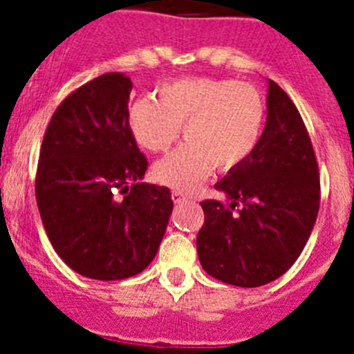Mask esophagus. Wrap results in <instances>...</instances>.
<instances>
[{"label":"esophagus","mask_w":354,"mask_h":354,"mask_svg":"<svg viewBox=\"0 0 354 354\" xmlns=\"http://www.w3.org/2000/svg\"><path fill=\"white\" fill-rule=\"evenodd\" d=\"M186 198H187V195L184 192H180V189H174V192H171V200H174V202H177V204H179V202H184Z\"/></svg>","instance_id":"1"}]
</instances>
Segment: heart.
<instances>
[{
  "label": "heart",
  "mask_w": 354,
  "mask_h": 354,
  "mask_svg": "<svg viewBox=\"0 0 354 354\" xmlns=\"http://www.w3.org/2000/svg\"><path fill=\"white\" fill-rule=\"evenodd\" d=\"M268 120L262 93L253 84L216 77H183L162 84L158 99L142 97L129 108L134 140L149 152H167L184 127V145L161 159L154 177L193 189L211 175L234 171L257 150Z\"/></svg>",
  "instance_id": "heart-1"
}]
</instances>
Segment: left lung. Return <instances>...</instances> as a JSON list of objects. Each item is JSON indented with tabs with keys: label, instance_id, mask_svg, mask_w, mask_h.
<instances>
[{
	"label": "left lung",
	"instance_id": "1",
	"mask_svg": "<svg viewBox=\"0 0 354 354\" xmlns=\"http://www.w3.org/2000/svg\"><path fill=\"white\" fill-rule=\"evenodd\" d=\"M204 200L196 252L205 273L237 287L282 277L310 237L321 200L314 147L298 108L270 80L268 120L252 158Z\"/></svg>",
	"mask_w": 354,
	"mask_h": 354
}]
</instances>
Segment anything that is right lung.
Wrapping results in <instances>:
<instances>
[{
	"label": "right lung",
	"instance_id": "1",
	"mask_svg": "<svg viewBox=\"0 0 354 354\" xmlns=\"http://www.w3.org/2000/svg\"><path fill=\"white\" fill-rule=\"evenodd\" d=\"M131 88L126 74L108 72L68 93L37 165V205L53 248L71 270L104 282L145 270L174 207L168 187L140 183L149 161L127 122Z\"/></svg>",
	"mask_w": 354,
	"mask_h": 354
}]
</instances>
